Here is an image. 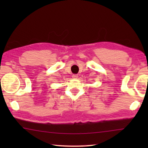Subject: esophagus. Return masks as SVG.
<instances>
[{
	"instance_id": "34e87169",
	"label": "esophagus",
	"mask_w": 148,
	"mask_h": 148,
	"mask_svg": "<svg viewBox=\"0 0 148 148\" xmlns=\"http://www.w3.org/2000/svg\"><path fill=\"white\" fill-rule=\"evenodd\" d=\"M77 77H78V76H77V74H73V75H72V77H73V78H77Z\"/></svg>"
}]
</instances>
